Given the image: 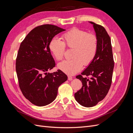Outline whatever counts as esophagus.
Segmentation results:
<instances>
[{
	"instance_id": "esophagus-1",
	"label": "esophagus",
	"mask_w": 133,
	"mask_h": 133,
	"mask_svg": "<svg viewBox=\"0 0 133 133\" xmlns=\"http://www.w3.org/2000/svg\"><path fill=\"white\" fill-rule=\"evenodd\" d=\"M68 80H73V77H72L71 76H70V75H68Z\"/></svg>"
}]
</instances>
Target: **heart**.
<instances>
[{
    "instance_id": "1",
    "label": "heart",
    "mask_w": 133,
    "mask_h": 133,
    "mask_svg": "<svg viewBox=\"0 0 133 133\" xmlns=\"http://www.w3.org/2000/svg\"><path fill=\"white\" fill-rule=\"evenodd\" d=\"M63 42L57 37L51 39L49 48L54 58L63 59L65 45L73 49L71 60H64L58 64V68L68 75H74L79 72L83 65L88 66L92 62L97 53L98 41L96 35L88 34L87 31L73 28L63 35Z\"/></svg>"
}]
</instances>
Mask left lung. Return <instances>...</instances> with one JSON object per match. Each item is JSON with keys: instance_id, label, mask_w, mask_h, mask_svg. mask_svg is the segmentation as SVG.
<instances>
[{"instance_id": "8db88e82", "label": "left lung", "mask_w": 133, "mask_h": 133, "mask_svg": "<svg viewBox=\"0 0 133 133\" xmlns=\"http://www.w3.org/2000/svg\"><path fill=\"white\" fill-rule=\"evenodd\" d=\"M89 23L93 25L98 38V51L82 75L76 76L82 82L83 86L74 94L76 102L87 108L96 105L106 96L111 86L114 66L111 40L105 28L92 22ZM83 75L89 76L90 78Z\"/></svg>"}]
</instances>
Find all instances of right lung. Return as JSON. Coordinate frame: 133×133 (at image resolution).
<instances>
[{
    "instance_id": "add662e5",
    "label": "right lung",
    "mask_w": 133,
    "mask_h": 133,
    "mask_svg": "<svg viewBox=\"0 0 133 133\" xmlns=\"http://www.w3.org/2000/svg\"><path fill=\"white\" fill-rule=\"evenodd\" d=\"M65 30L45 24L35 28L20 45L16 60V71L23 94L34 105L43 107L55 99L59 87L67 75L58 70L48 73L55 65L49 45L51 39Z\"/></svg>"
}]
</instances>
